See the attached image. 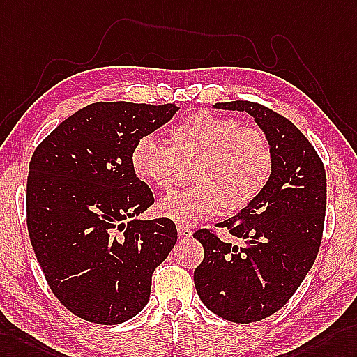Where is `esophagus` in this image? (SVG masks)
<instances>
[{"instance_id":"obj_1","label":"esophagus","mask_w":357,"mask_h":357,"mask_svg":"<svg viewBox=\"0 0 357 357\" xmlns=\"http://www.w3.org/2000/svg\"><path fill=\"white\" fill-rule=\"evenodd\" d=\"M177 231H178V236L183 238V239H188V238L192 236V230L186 227V225H177Z\"/></svg>"}]
</instances>
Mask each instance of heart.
Here are the masks:
<instances>
[{
    "instance_id": "b5f03b06",
    "label": "heart",
    "mask_w": 357,
    "mask_h": 357,
    "mask_svg": "<svg viewBox=\"0 0 357 357\" xmlns=\"http://www.w3.org/2000/svg\"><path fill=\"white\" fill-rule=\"evenodd\" d=\"M169 145L142 136L133 145L130 163L146 185L171 189L180 167L195 165L192 189L163 197L158 212L178 224L211 218L224 207L239 212L262 192L273 169V150L265 133L233 118L199 112L169 133Z\"/></svg>"
}]
</instances>
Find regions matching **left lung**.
<instances>
[{
  "instance_id": "obj_1",
  "label": "left lung",
  "mask_w": 357,
  "mask_h": 357,
  "mask_svg": "<svg viewBox=\"0 0 357 357\" xmlns=\"http://www.w3.org/2000/svg\"><path fill=\"white\" fill-rule=\"evenodd\" d=\"M213 109L248 113L273 150L262 192L218 224L242 245L206 229L194 233L204 248L194 271L199 298L215 315L247 324L283 307L314 265L324 229L326 171L312 144L279 113L251 101L216 102Z\"/></svg>"
}]
</instances>
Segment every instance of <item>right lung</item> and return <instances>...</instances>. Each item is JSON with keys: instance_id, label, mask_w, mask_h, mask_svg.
Returning a JSON list of instances; mask_svg holds the SVG:
<instances>
[{"instance_id": "obj_1", "label": "right lung", "mask_w": 357, "mask_h": 357, "mask_svg": "<svg viewBox=\"0 0 357 357\" xmlns=\"http://www.w3.org/2000/svg\"><path fill=\"white\" fill-rule=\"evenodd\" d=\"M176 104L93 102L59 124L33 153L27 227L51 291L74 315L112 326L149 303L151 275L177 242L168 218L141 220L154 203L130 163L137 139Z\"/></svg>"}]
</instances>
